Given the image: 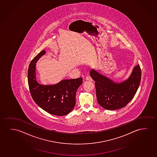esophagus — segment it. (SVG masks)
Here are the masks:
<instances>
[{"label":"esophagus","mask_w":157,"mask_h":157,"mask_svg":"<svg viewBox=\"0 0 157 157\" xmlns=\"http://www.w3.org/2000/svg\"><path fill=\"white\" fill-rule=\"evenodd\" d=\"M86 80H88V81H93L91 77H90V76H89V75H87V76H86Z\"/></svg>","instance_id":"esophagus-1"}]
</instances>
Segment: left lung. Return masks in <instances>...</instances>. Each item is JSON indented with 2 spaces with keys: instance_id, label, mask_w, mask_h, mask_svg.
<instances>
[{
  "instance_id": "8db88e82",
  "label": "left lung",
  "mask_w": 157,
  "mask_h": 157,
  "mask_svg": "<svg viewBox=\"0 0 157 157\" xmlns=\"http://www.w3.org/2000/svg\"><path fill=\"white\" fill-rule=\"evenodd\" d=\"M90 75L95 81L97 102L106 110H117L126 106L135 96L141 80L139 64L135 67L128 79L116 83L94 69Z\"/></svg>"
}]
</instances>
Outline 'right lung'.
<instances>
[{"mask_svg":"<svg viewBox=\"0 0 157 157\" xmlns=\"http://www.w3.org/2000/svg\"><path fill=\"white\" fill-rule=\"evenodd\" d=\"M46 53L42 50L31 61L28 69V83L31 96L38 106L52 115L64 116L76 104V93L82 77L61 81L57 84L43 85L36 81V63Z\"/></svg>","mask_w":157,"mask_h":157,"instance_id":"obj_1","label":"right lung"}]
</instances>
